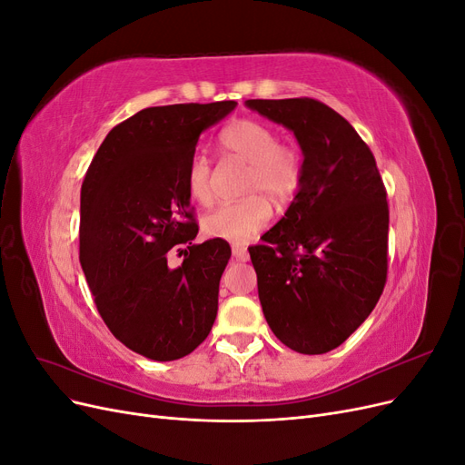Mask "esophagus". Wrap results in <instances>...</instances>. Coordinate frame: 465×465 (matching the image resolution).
Segmentation results:
<instances>
[{
  "mask_svg": "<svg viewBox=\"0 0 465 465\" xmlns=\"http://www.w3.org/2000/svg\"><path fill=\"white\" fill-rule=\"evenodd\" d=\"M232 256H234V260H238V262H246V260H248V250H246V246H242V244H232Z\"/></svg>",
  "mask_w": 465,
  "mask_h": 465,
  "instance_id": "esophagus-1",
  "label": "esophagus"
}]
</instances>
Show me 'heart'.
<instances>
[{"mask_svg":"<svg viewBox=\"0 0 465 465\" xmlns=\"http://www.w3.org/2000/svg\"><path fill=\"white\" fill-rule=\"evenodd\" d=\"M221 147L232 159L248 164L244 178L246 198L213 207L203 217V231L223 241L244 242L262 231L272 217V203L289 202L299 192L304 176V159L299 149L279 145V137L270 125L258 120H238L221 134ZM188 192L195 202L209 203L211 161L195 153L186 171Z\"/></svg>","mask_w":465,"mask_h":465,"instance_id":"1","label":"heart"}]
</instances>
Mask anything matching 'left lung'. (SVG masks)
Listing matches in <instances>:
<instances>
[{"instance_id": "obj_1", "label": "left lung", "mask_w": 465, "mask_h": 465, "mask_svg": "<svg viewBox=\"0 0 465 465\" xmlns=\"http://www.w3.org/2000/svg\"><path fill=\"white\" fill-rule=\"evenodd\" d=\"M283 124L304 154L302 184L285 217L248 248L263 316L302 355L340 347L386 285V188L374 154L341 114L314 98L246 101Z\"/></svg>"}]
</instances>
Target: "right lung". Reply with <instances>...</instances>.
<instances>
[{
    "label": "right lung",
    "instance_id": "obj_1",
    "mask_svg": "<svg viewBox=\"0 0 465 465\" xmlns=\"http://www.w3.org/2000/svg\"><path fill=\"white\" fill-rule=\"evenodd\" d=\"M234 106L139 110L110 130L83 180L79 262L96 311L118 341L147 359L186 357L213 328L231 246L223 238L192 244L198 223L186 171L202 132ZM182 245L185 262L171 268L167 252Z\"/></svg>",
    "mask_w": 465,
    "mask_h": 465
}]
</instances>
